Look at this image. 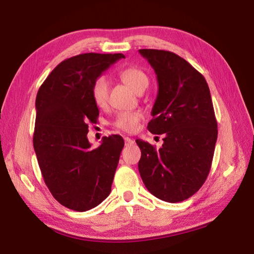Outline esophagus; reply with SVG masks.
I'll use <instances>...</instances> for the list:
<instances>
[{"instance_id": "obj_1", "label": "esophagus", "mask_w": 254, "mask_h": 254, "mask_svg": "<svg viewBox=\"0 0 254 254\" xmlns=\"http://www.w3.org/2000/svg\"><path fill=\"white\" fill-rule=\"evenodd\" d=\"M124 142H126V145H127V147H128V145H131V144L134 143V141H133L131 137L126 136V137H124Z\"/></svg>"}]
</instances>
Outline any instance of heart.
<instances>
[{
    "mask_svg": "<svg viewBox=\"0 0 254 254\" xmlns=\"http://www.w3.org/2000/svg\"><path fill=\"white\" fill-rule=\"evenodd\" d=\"M119 77L124 84L127 85L133 92L136 94L144 92L149 85V77L147 74L137 67H127L119 72ZM93 100L98 107L106 105L107 97H109V80L106 77H97L92 86ZM142 114L140 112H120L115 117L114 127L126 132H133L136 130Z\"/></svg>",
    "mask_w": 254,
    "mask_h": 254,
    "instance_id": "obj_1",
    "label": "heart"
}]
</instances>
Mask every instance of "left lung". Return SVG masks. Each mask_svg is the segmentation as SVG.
<instances>
[{"label": "left lung", "mask_w": 254, "mask_h": 254, "mask_svg": "<svg viewBox=\"0 0 254 254\" xmlns=\"http://www.w3.org/2000/svg\"><path fill=\"white\" fill-rule=\"evenodd\" d=\"M157 75L158 94L148 124L153 134H165L157 150L135 140L141 150L139 173L157 198L178 203L203 186L212 166L217 122L204 76L170 51L140 49Z\"/></svg>", "instance_id": "8db88e82"}]
</instances>
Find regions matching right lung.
I'll use <instances>...</instances> for the list:
<instances>
[{
  "mask_svg": "<svg viewBox=\"0 0 254 254\" xmlns=\"http://www.w3.org/2000/svg\"><path fill=\"white\" fill-rule=\"evenodd\" d=\"M122 54H81L59 64L40 86L36 98L33 148L42 177L53 196L65 207L86 212L111 192L121 135L104 136L91 148L88 122L95 123L98 107L92 86Z\"/></svg>",
  "mask_w": 254,
  "mask_h": 254,
  "instance_id": "1",
  "label": "right lung"
}]
</instances>
